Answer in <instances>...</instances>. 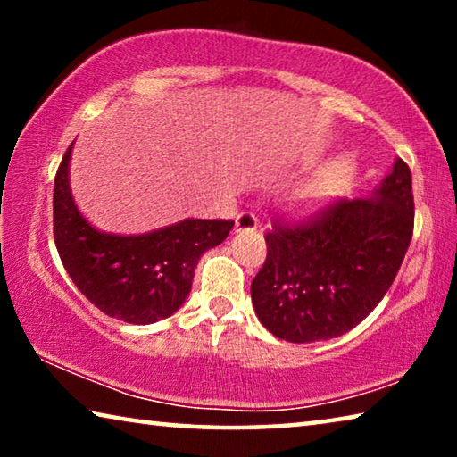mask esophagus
Wrapping results in <instances>:
<instances>
[{
	"label": "esophagus",
	"instance_id": "esophagus-1",
	"mask_svg": "<svg viewBox=\"0 0 457 457\" xmlns=\"http://www.w3.org/2000/svg\"><path fill=\"white\" fill-rule=\"evenodd\" d=\"M258 229V218L250 212H244L237 215L236 220V231H256Z\"/></svg>",
	"mask_w": 457,
	"mask_h": 457
}]
</instances>
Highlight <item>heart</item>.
Here are the masks:
<instances>
[{"mask_svg":"<svg viewBox=\"0 0 457 457\" xmlns=\"http://www.w3.org/2000/svg\"><path fill=\"white\" fill-rule=\"evenodd\" d=\"M354 179V163L349 157L328 161L311 181L304 183L294 197V210L298 215H314L322 207L332 204L337 197L351 187Z\"/></svg>","mask_w":457,"mask_h":457,"instance_id":"b5f03b06","label":"heart"}]
</instances>
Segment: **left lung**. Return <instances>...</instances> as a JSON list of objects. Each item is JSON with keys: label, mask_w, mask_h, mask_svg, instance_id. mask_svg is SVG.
<instances>
[{"label": "left lung", "mask_w": 457, "mask_h": 457, "mask_svg": "<svg viewBox=\"0 0 457 457\" xmlns=\"http://www.w3.org/2000/svg\"><path fill=\"white\" fill-rule=\"evenodd\" d=\"M411 236V171L397 157L370 197L338 201L308 226H274L252 282L253 311L288 343L345 335L391 288Z\"/></svg>", "instance_id": "left-lung-1"}]
</instances>
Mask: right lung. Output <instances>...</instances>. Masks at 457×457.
I'll return each mask as SVG.
<instances>
[{"label":"right lung","instance_id":"1","mask_svg":"<svg viewBox=\"0 0 457 457\" xmlns=\"http://www.w3.org/2000/svg\"><path fill=\"white\" fill-rule=\"evenodd\" d=\"M74 143L54 181V239L68 276L112 319L153 324L179 311L199 258L220 245L234 221L187 218L145 234H111L90 226L71 191Z\"/></svg>","mask_w":457,"mask_h":457}]
</instances>
